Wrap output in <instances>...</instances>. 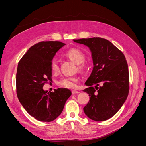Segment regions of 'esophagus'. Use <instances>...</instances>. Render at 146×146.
I'll return each mask as SVG.
<instances>
[{"label": "esophagus", "mask_w": 146, "mask_h": 146, "mask_svg": "<svg viewBox=\"0 0 146 146\" xmlns=\"http://www.w3.org/2000/svg\"><path fill=\"white\" fill-rule=\"evenodd\" d=\"M72 93L73 94H78V93H80V92L78 91H76V90H72Z\"/></svg>", "instance_id": "34e87169"}]
</instances>
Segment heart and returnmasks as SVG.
<instances>
[{"label": "heart", "instance_id": "1", "mask_svg": "<svg viewBox=\"0 0 146 146\" xmlns=\"http://www.w3.org/2000/svg\"><path fill=\"white\" fill-rule=\"evenodd\" d=\"M64 55L71 60L74 63L78 65V69L83 70L85 68V65L83 63L85 60V55L84 53L78 48H70L66 52ZM50 68L53 72H57L59 70V65L58 60L54 58L50 63ZM79 78L77 77H66L61 78L58 84L62 87L69 89H76L78 86Z\"/></svg>", "mask_w": 146, "mask_h": 146}]
</instances>
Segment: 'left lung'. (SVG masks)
Returning a JSON list of instances; mask_svg holds the SVG:
<instances>
[{"mask_svg": "<svg viewBox=\"0 0 146 146\" xmlns=\"http://www.w3.org/2000/svg\"><path fill=\"white\" fill-rule=\"evenodd\" d=\"M73 41L89 47L93 61L92 72L85 83L89 88L83 90L90 96L84 113L95 121L108 120L120 110L129 94V74L125 57L107 39L92 38Z\"/></svg>", "mask_w": 146, "mask_h": 146, "instance_id": "8db88e82", "label": "left lung"}]
</instances>
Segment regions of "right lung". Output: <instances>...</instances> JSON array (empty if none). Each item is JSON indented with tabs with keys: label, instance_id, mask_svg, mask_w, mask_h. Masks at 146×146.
<instances>
[{
	"label": "right lung",
	"instance_id": "obj_1",
	"mask_svg": "<svg viewBox=\"0 0 146 146\" xmlns=\"http://www.w3.org/2000/svg\"><path fill=\"white\" fill-rule=\"evenodd\" d=\"M66 44L42 41L31 47L19 61L16 73V92L21 105L30 116L41 122H51L63 111L72 92L58 88L47 92L43 86L52 80L50 63Z\"/></svg>",
	"mask_w": 146,
	"mask_h": 146
}]
</instances>
